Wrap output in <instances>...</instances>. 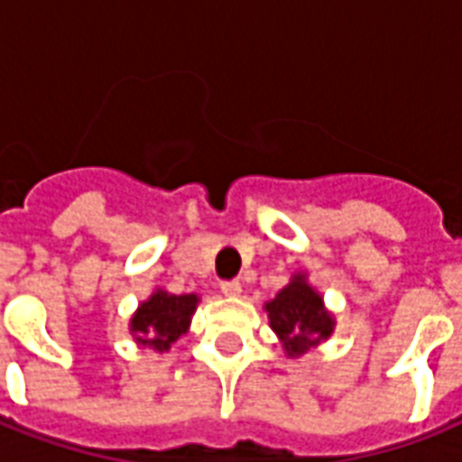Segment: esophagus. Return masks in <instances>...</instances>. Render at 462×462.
<instances>
[{"instance_id":"obj_1","label":"esophagus","mask_w":462,"mask_h":462,"mask_svg":"<svg viewBox=\"0 0 462 462\" xmlns=\"http://www.w3.org/2000/svg\"><path fill=\"white\" fill-rule=\"evenodd\" d=\"M221 294L241 296V282H224V284H221Z\"/></svg>"}]
</instances>
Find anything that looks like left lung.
<instances>
[{
  "label": "left lung",
  "mask_w": 462,
  "mask_h": 462,
  "mask_svg": "<svg viewBox=\"0 0 462 462\" xmlns=\"http://www.w3.org/2000/svg\"><path fill=\"white\" fill-rule=\"evenodd\" d=\"M264 310L289 359L318 349L337 325L332 310L325 306L323 294L309 282V272H294L287 287L264 303Z\"/></svg>",
  "instance_id": "8db88e82"
}]
</instances>
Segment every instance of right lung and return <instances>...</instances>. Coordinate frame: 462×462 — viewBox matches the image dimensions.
<instances>
[{
	"mask_svg": "<svg viewBox=\"0 0 462 462\" xmlns=\"http://www.w3.org/2000/svg\"><path fill=\"white\" fill-rule=\"evenodd\" d=\"M198 303V294H171L161 287L153 289L152 296L139 303L137 310L132 313V339L137 342V346L168 352L175 339L190 330Z\"/></svg>",
	"mask_w": 462,
	"mask_h": 462,
	"instance_id": "add662e5",
	"label": "right lung"
}]
</instances>
